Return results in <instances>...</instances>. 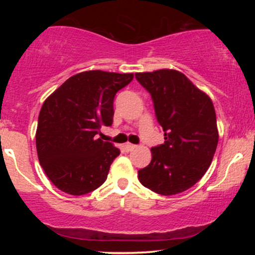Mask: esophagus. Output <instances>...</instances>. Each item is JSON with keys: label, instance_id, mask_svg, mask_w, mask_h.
<instances>
[{"label": "esophagus", "instance_id": "esophagus-1", "mask_svg": "<svg viewBox=\"0 0 255 255\" xmlns=\"http://www.w3.org/2000/svg\"><path fill=\"white\" fill-rule=\"evenodd\" d=\"M124 147H125V150L127 151V152H130V151H133L134 148H135V145L130 144V142H127V144L124 145Z\"/></svg>", "mask_w": 255, "mask_h": 255}]
</instances>
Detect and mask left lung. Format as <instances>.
Segmentation results:
<instances>
[{
  "label": "left lung",
  "instance_id": "obj_1",
  "mask_svg": "<svg viewBox=\"0 0 255 255\" xmlns=\"http://www.w3.org/2000/svg\"><path fill=\"white\" fill-rule=\"evenodd\" d=\"M135 78L151 95L165 139L151 148V163L137 171V177L158 194L182 193L204 176L217 148L211 98L175 69L135 73Z\"/></svg>",
  "mask_w": 255,
  "mask_h": 255
}]
</instances>
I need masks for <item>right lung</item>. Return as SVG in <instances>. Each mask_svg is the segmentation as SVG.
<instances>
[{
    "label": "right lung",
    "instance_id": "right-lung-1",
    "mask_svg": "<svg viewBox=\"0 0 255 255\" xmlns=\"http://www.w3.org/2000/svg\"><path fill=\"white\" fill-rule=\"evenodd\" d=\"M133 73L87 71L73 75L43 103L36 147L40 165L58 189L72 195L95 191L107 180L120 150L97 139L113 125L114 98Z\"/></svg>",
    "mask_w": 255,
    "mask_h": 255
}]
</instances>
